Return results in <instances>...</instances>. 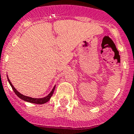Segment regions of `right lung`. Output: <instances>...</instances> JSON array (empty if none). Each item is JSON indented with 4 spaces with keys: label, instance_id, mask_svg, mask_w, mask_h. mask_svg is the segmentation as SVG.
I'll list each match as a JSON object with an SVG mask.
<instances>
[{
    "label": "right lung",
    "instance_id": "obj_1",
    "mask_svg": "<svg viewBox=\"0 0 134 134\" xmlns=\"http://www.w3.org/2000/svg\"><path fill=\"white\" fill-rule=\"evenodd\" d=\"M7 80H8V81H9V84H10V86H11L12 88V90H14V92H15L16 94V95H17L18 97L20 98V99H23L24 101H26V102H30V103H33V104H45V103H46L47 102H48V101H49V99H50V98L51 97V96L53 95V92H54L55 88V86H54V87H53V88L52 90H51V92L50 93L48 94V95L46 96V97H45L37 99V98H32V97H27V96L23 95L22 94H21L20 92H18L17 90L15 89V88H14L13 86H12V83L10 82V81H9V79H8V78H7Z\"/></svg>",
    "mask_w": 134,
    "mask_h": 134
}]
</instances>
